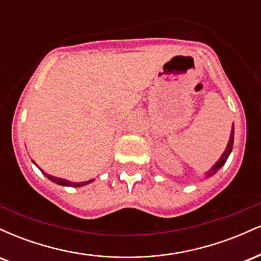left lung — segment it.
Segmentation results:
<instances>
[{
	"label": "left lung",
	"instance_id": "obj_1",
	"mask_svg": "<svg viewBox=\"0 0 261 261\" xmlns=\"http://www.w3.org/2000/svg\"><path fill=\"white\" fill-rule=\"evenodd\" d=\"M233 140H234V127H232V133H230L229 142H228V145H227L226 151H224V152H223V154L221 155L220 161H218L217 163L215 164V166L212 167V168L208 170V174H207V175H212V174H215V173H216L217 170L220 169L221 167H222L224 163H226L227 158H228V155L230 154V152H232V148H233Z\"/></svg>",
	"mask_w": 261,
	"mask_h": 261
}]
</instances>
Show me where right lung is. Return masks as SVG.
Instances as JSON below:
<instances>
[{"label": "right lung", "instance_id": "1", "mask_svg": "<svg viewBox=\"0 0 261 261\" xmlns=\"http://www.w3.org/2000/svg\"><path fill=\"white\" fill-rule=\"evenodd\" d=\"M41 172H43V170H41ZM44 174L46 175L47 178H49L51 181L56 182V184L64 185V187H74V188H77V187H83V185H87V184H88V182L93 181V180H88V181H83V182H71V181H68V180H65V179L56 178V176L49 175V174H46V173H44Z\"/></svg>", "mask_w": 261, "mask_h": 261}]
</instances>
